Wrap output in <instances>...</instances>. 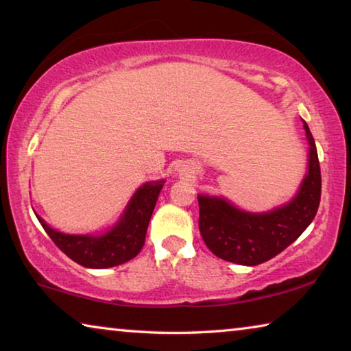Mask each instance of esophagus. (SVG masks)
<instances>
[{"label": "esophagus", "instance_id": "esophagus-1", "mask_svg": "<svg viewBox=\"0 0 351 351\" xmlns=\"http://www.w3.org/2000/svg\"><path fill=\"white\" fill-rule=\"evenodd\" d=\"M193 169H192V165H180V167H178V176L180 178H192L193 176Z\"/></svg>", "mask_w": 351, "mask_h": 351}]
</instances>
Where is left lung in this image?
Returning <instances> with one entry per match:
<instances>
[{
    "label": "left lung",
    "mask_w": 351,
    "mask_h": 351,
    "mask_svg": "<svg viewBox=\"0 0 351 351\" xmlns=\"http://www.w3.org/2000/svg\"><path fill=\"white\" fill-rule=\"evenodd\" d=\"M308 141V171L288 203L266 212H249L218 195H198L199 232L207 247L226 261L255 266L268 261L304 234L320 203V165L313 134Z\"/></svg>",
    "instance_id": "1"
}]
</instances>
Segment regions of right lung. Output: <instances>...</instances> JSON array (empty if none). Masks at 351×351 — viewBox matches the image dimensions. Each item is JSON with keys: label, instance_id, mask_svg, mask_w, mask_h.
Here are the masks:
<instances>
[{"label": "right lung", "instance_id": "add662e5", "mask_svg": "<svg viewBox=\"0 0 351 351\" xmlns=\"http://www.w3.org/2000/svg\"><path fill=\"white\" fill-rule=\"evenodd\" d=\"M164 184L165 180L142 184L132 195L117 221L100 232H60L51 228L37 212L34 210V213L51 240L75 263L91 269L112 268L134 258L141 252L145 241L148 223H150L153 209Z\"/></svg>", "mask_w": 351, "mask_h": 351}]
</instances>
